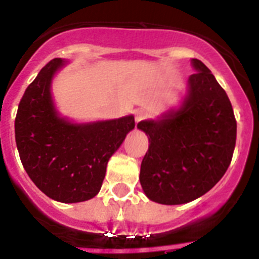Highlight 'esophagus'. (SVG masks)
Segmentation results:
<instances>
[{
    "label": "esophagus",
    "instance_id": "1",
    "mask_svg": "<svg viewBox=\"0 0 259 259\" xmlns=\"http://www.w3.org/2000/svg\"><path fill=\"white\" fill-rule=\"evenodd\" d=\"M135 115H136V123H140L143 119L146 118V113L144 110H137Z\"/></svg>",
    "mask_w": 259,
    "mask_h": 259
}]
</instances>
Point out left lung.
<instances>
[{
  "label": "left lung",
  "mask_w": 259,
  "mask_h": 259,
  "mask_svg": "<svg viewBox=\"0 0 259 259\" xmlns=\"http://www.w3.org/2000/svg\"><path fill=\"white\" fill-rule=\"evenodd\" d=\"M196 74L178 110L137 128L149 139L140 183L148 198L163 205L187 203L209 192L232 161L237 124L232 105L211 71L192 59Z\"/></svg>",
  "instance_id": "1"
}]
</instances>
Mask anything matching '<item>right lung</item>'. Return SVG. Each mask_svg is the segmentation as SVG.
<instances>
[{
	"mask_svg": "<svg viewBox=\"0 0 259 259\" xmlns=\"http://www.w3.org/2000/svg\"><path fill=\"white\" fill-rule=\"evenodd\" d=\"M65 65L54 58L27 87L15 116V141L31 180L52 200L65 203L91 200L100 192L110 157L135 128L132 115L75 124L61 118L50 84Z\"/></svg>",
	"mask_w": 259,
	"mask_h": 259,
	"instance_id": "obj_1",
	"label": "right lung"
}]
</instances>
